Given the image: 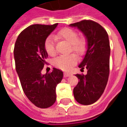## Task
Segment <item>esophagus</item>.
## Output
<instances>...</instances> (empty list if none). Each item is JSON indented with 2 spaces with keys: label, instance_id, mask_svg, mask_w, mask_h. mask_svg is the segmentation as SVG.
Instances as JSON below:
<instances>
[{
  "label": "esophagus",
  "instance_id": "esophagus-1",
  "mask_svg": "<svg viewBox=\"0 0 127 127\" xmlns=\"http://www.w3.org/2000/svg\"><path fill=\"white\" fill-rule=\"evenodd\" d=\"M71 73H64V77H69L71 75Z\"/></svg>",
  "mask_w": 127,
  "mask_h": 127
}]
</instances>
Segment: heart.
<instances>
[{"mask_svg": "<svg viewBox=\"0 0 127 127\" xmlns=\"http://www.w3.org/2000/svg\"><path fill=\"white\" fill-rule=\"evenodd\" d=\"M56 37L66 40L71 44V50L74 51L80 55H83L87 49V41L84 37L78 38L77 32L74 30L65 28L59 31L56 34ZM44 48L48 55L54 56L56 55L54 38L50 36L45 39L44 43ZM77 55L72 53L68 55H63L58 56L54 59V64L58 69L63 71H69L77 63Z\"/></svg>", "mask_w": 127, "mask_h": 127, "instance_id": "heart-1", "label": "heart"}]
</instances>
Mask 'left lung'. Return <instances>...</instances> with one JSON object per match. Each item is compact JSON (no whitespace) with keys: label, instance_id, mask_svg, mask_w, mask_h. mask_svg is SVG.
Masks as SVG:
<instances>
[{"label":"left lung","instance_id":"1","mask_svg":"<svg viewBox=\"0 0 127 127\" xmlns=\"http://www.w3.org/2000/svg\"><path fill=\"white\" fill-rule=\"evenodd\" d=\"M77 27L87 40V51L80 64L87 74H76L79 82L73 88L75 100L82 105H91L103 93L109 74L110 46L108 34L102 26L93 20H82L69 25Z\"/></svg>","mask_w":127,"mask_h":127}]
</instances>
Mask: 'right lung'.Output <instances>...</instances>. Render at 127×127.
<instances>
[{"label": "right lung", "instance_id": "add662e5", "mask_svg": "<svg viewBox=\"0 0 127 127\" xmlns=\"http://www.w3.org/2000/svg\"><path fill=\"white\" fill-rule=\"evenodd\" d=\"M53 25L33 24L21 32L14 47L15 69L24 94L39 108H47L56 100V87L63 77V73L54 68L41 74L47 58L44 48L45 39L56 28Z\"/></svg>", "mask_w": 127, "mask_h": 127}]
</instances>
